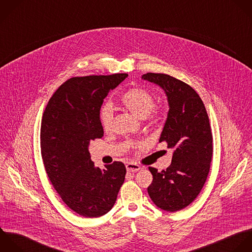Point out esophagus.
Returning a JSON list of instances; mask_svg holds the SVG:
<instances>
[{
  "label": "esophagus",
  "mask_w": 252,
  "mask_h": 252,
  "mask_svg": "<svg viewBox=\"0 0 252 252\" xmlns=\"http://www.w3.org/2000/svg\"><path fill=\"white\" fill-rule=\"evenodd\" d=\"M126 171L129 173H135L140 170V166L135 163H127L126 165Z\"/></svg>",
  "instance_id": "1"
}]
</instances>
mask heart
<instances>
[{
  "label": "heart",
  "mask_w": 252,
  "mask_h": 252,
  "mask_svg": "<svg viewBox=\"0 0 252 252\" xmlns=\"http://www.w3.org/2000/svg\"><path fill=\"white\" fill-rule=\"evenodd\" d=\"M123 105L139 119L147 118L155 108L154 96L143 88H132L126 92L122 99ZM113 122V109L105 105L100 111V123L105 130H109Z\"/></svg>",
  "instance_id": "obj_1"
}]
</instances>
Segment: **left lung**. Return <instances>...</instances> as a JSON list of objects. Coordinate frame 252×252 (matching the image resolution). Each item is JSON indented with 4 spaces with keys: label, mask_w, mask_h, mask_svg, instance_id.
Here are the masks:
<instances>
[{
    "label": "left lung",
    "mask_w": 252,
    "mask_h": 252,
    "mask_svg": "<svg viewBox=\"0 0 252 252\" xmlns=\"http://www.w3.org/2000/svg\"><path fill=\"white\" fill-rule=\"evenodd\" d=\"M143 80L160 86L169 112L159 142L174 150L171 165L161 172L149 167L153 181L147 191L162 210L175 212L189 206L202 189L212 159V132L205 106L189 84L165 73L148 72Z\"/></svg>",
    "instance_id": "obj_1"
}]
</instances>
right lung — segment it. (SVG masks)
Returning a JSON list of instances; mask_svg holds the SVG:
<instances>
[{
    "instance_id": "1",
    "label": "right lung",
    "mask_w": 252,
    "mask_h": 252,
    "mask_svg": "<svg viewBox=\"0 0 252 252\" xmlns=\"http://www.w3.org/2000/svg\"><path fill=\"white\" fill-rule=\"evenodd\" d=\"M127 75L72 77L58 88L43 114L40 139L46 173L67 207L83 217L107 214L125 182L122 162L95 167L88 147L104 135L100 123L104 99Z\"/></svg>"
}]
</instances>
